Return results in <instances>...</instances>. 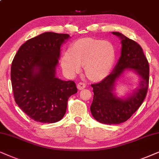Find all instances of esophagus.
I'll list each match as a JSON object with an SVG mask.
<instances>
[{
    "mask_svg": "<svg viewBox=\"0 0 159 159\" xmlns=\"http://www.w3.org/2000/svg\"><path fill=\"white\" fill-rule=\"evenodd\" d=\"M77 87L78 89V90H82L86 87V84L83 83V82H80V83L78 84Z\"/></svg>",
    "mask_w": 159,
    "mask_h": 159,
    "instance_id": "obj_1",
    "label": "esophagus"
}]
</instances>
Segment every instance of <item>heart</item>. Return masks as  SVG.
Returning <instances> with one entry per match:
<instances>
[{"label":"heart","mask_w":159,"mask_h":159,"mask_svg":"<svg viewBox=\"0 0 159 159\" xmlns=\"http://www.w3.org/2000/svg\"><path fill=\"white\" fill-rule=\"evenodd\" d=\"M115 60V50L108 41L83 39L75 41L63 54L61 65L68 75L80 73L84 65L86 75L90 80L100 81L111 72Z\"/></svg>","instance_id":"1"}]
</instances>
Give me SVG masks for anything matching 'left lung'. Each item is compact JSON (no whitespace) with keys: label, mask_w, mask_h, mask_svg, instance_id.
I'll use <instances>...</instances> for the list:
<instances>
[{"label":"left lung","mask_w":159,"mask_h":159,"mask_svg":"<svg viewBox=\"0 0 159 159\" xmlns=\"http://www.w3.org/2000/svg\"><path fill=\"white\" fill-rule=\"evenodd\" d=\"M112 33L121 40L119 60L109 75L99 83L91 85L94 92L91 113L97 121L109 125L125 122L138 110L145 98L149 84V64L141 46L120 33ZM127 69H134L141 77V82L132 95L121 99L113 92L116 81Z\"/></svg>","instance_id":"8db88e82"}]
</instances>
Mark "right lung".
<instances>
[{"instance_id":"1","label":"right lung","mask_w":159,"mask_h":159,"mask_svg":"<svg viewBox=\"0 0 159 159\" xmlns=\"http://www.w3.org/2000/svg\"><path fill=\"white\" fill-rule=\"evenodd\" d=\"M68 34L43 33L19 48L11 67L14 99L34 120L55 123L66 113L69 97L78 92L75 82L56 77L60 47Z\"/></svg>"}]
</instances>
